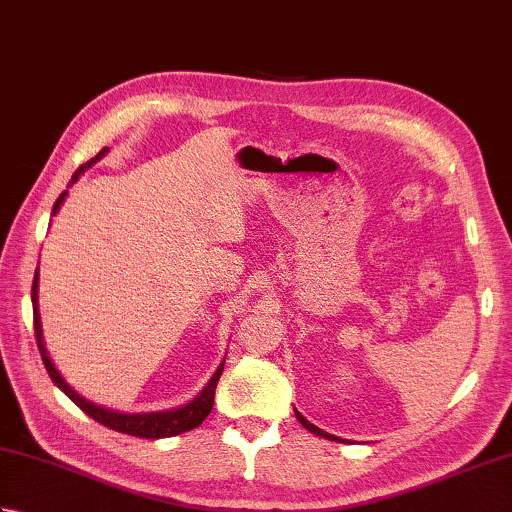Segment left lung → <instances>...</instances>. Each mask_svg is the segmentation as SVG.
I'll return each instance as SVG.
<instances>
[{
  "mask_svg": "<svg viewBox=\"0 0 512 512\" xmlns=\"http://www.w3.org/2000/svg\"><path fill=\"white\" fill-rule=\"evenodd\" d=\"M295 416H297V420L303 424V427H306L310 433H314V436H321V438H325V440H332V442H343L341 438H336V436H332V433H328V431H323V429H319L317 424H312L310 420H306L301 416V413L295 409Z\"/></svg>",
  "mask_w": 512,
  "mask_h": 512,
  "instance_id": "obj_1",
  "label": "left lung"
}]
</instances>
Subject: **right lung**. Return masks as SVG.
<instances>
[{
    "instance_id": "right-lung-1",
    "label": "right lung",
    "mask_w": 512,
    "mask_h": 512,
    "mask_svg": "<svg viewBox=\"0 0 512 512\" xmlns=\"http://www.w3.org/2000/svg\"><path fill=\"white\" fill-rule=\"evenodd\" d=\"M107 147H103L99 154H96L92 160L85 162L79 169L74 171V176L70 180V184H74L76 180L81 178V173L85 169H90L92 165H96L105 154H107ZM65 195L68 191H63L57 202L52 206V215H57V211L61 209V204L65 200ZM32 314H35V336H37V347L41 352L43 358V365H46L48 374L52 378V383L57 385L65 396H68L76 407L81 411L88 413L90 418H94L96 422H101L103 427L107 429H114V431H121L127 433V436H136V438H147V440H158V438H171V436H180L184 431H191L195 427H200L204 422V418L209 416L211 409H213V400H215V387H217V380L222 376V369H224V361L220 363V367L215 369V374L211 376L209 383L204 385V389L200 391L198 396L193 400H189L187 405H182L178 409H167V411H151V413H121V411H112V409H105L101 405H94V402L85 400L81 394H76V391L65 383L63 376L57 372V367L50 361L46 345H43V330H41V317H39V268L35 270V279H32Z\"/></svg>"
}]
</instances>
